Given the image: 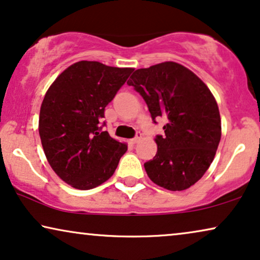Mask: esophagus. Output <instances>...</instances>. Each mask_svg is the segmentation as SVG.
I'll return each instance as SVG.
<instances>
[{"mask_svg":"<svg viewBox=\"0 0 260 260\" xmlns=\"http://www.w3.org/2000/svg\"><path fill=\"white\" fill-rule=\"evenodd\" d=\"M141 137H142V134L140 133V131H137V134H136V137H134L133 140H131V143H133V144L137 143V142L141 140Z\"/></svg>","mask_w":260,"mask_h":260,"instance_id":"obj_1","label":"esophagus"}]
</instances>
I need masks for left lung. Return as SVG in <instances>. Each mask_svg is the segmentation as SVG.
I'll return each instance as SVG.
<instances>
[{"label":"left lung","instance_id":"left-lung-1","mask_svg":"<svg viewBox=\"0 0 260 260\" xmlns=\"http://www.w3.org/2000/svg\"><path fill=\"white\" fill-rule=\"evenodd\" d=\"M147 103L151 118L166 119L155 138L157 152L144 163L149 179L168 190H184L204 176L214 159L221 119L212 92L177 62L136 70L127 80Z\"/></svg>","mask_w":260,"mask_h":260}]
</instances>
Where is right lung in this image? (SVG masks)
<instances>
[{"label": "right lung", "mask_w": 260, "mask_h": 260, "mask_svg": "<svg viewBox=\"0 0 260 260\" xmlns=\"http://www.w3.org/2000/svg\"><path fill=\"white\" fill-rule=\"evenodd\" d=\"M133 71L78 61L46 92L39 117L41 144L52 169L73 188L87 190L104 183L127 150L102 129L106 105Z\"/></svg>", "instance_id": "add662e5"}]
</instances>
